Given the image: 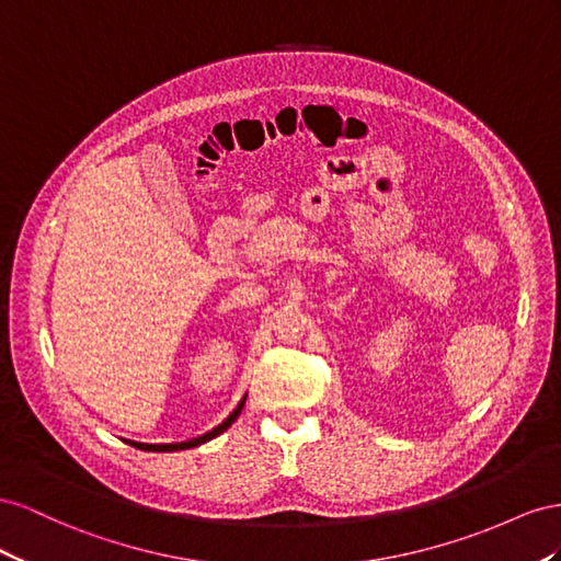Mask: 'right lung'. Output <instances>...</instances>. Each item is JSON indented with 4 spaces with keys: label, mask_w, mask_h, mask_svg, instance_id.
<instances>
[{
    "label": "right lung",
    "mask_w": 561,
    "mask_h": 561,
    "mask_svg": "<svg viewBox=\"0 0 561 561\" xmlns=\"http://www.w3.org/2000/svg\"><path fill=\"white\" fill-rule=\"evenodd\" d=\"M247 399V397H244ZM244 399L242 402H239V407L228 415L226 421H222L218 427H214L211 432H206V435H202V437H197V439H190V442H181V444H140V442H129L131 446H136V449H140V451H157V454H164V451H183V449H192V446H199V444H204V442H209V439H214V437H218L220 432H226L234 421H237V415L242 413V409H244Z\"/></svg>",
    "instance_id": "1"
}]
</instances>
